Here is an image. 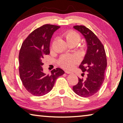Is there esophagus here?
Returning <instances> with one entry per match:
<instances>
[{
    "label": "esophagus",
    "mask_w": 123,
    "mask_h": 123,
    "mask_svg": "<svg viewBox=\"0 0 123 123\" xmlns=\"http://www.w3.org/2000/svg\"><path fill=\"white\" fill-rule=\"evenodd\" d=\"M65 73H67V74H71L72 73L71 72L68 71V70H65Z\"/></svg>",
    "instance_id": "esophagus-1"
}]
</instances>
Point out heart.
I'll return each instance as SVG.
<instances>
[{
	"label": "heart",
	"instance_id": "heart-1",
	"mask_svg": "<svg viewBox=\"0 0 123 123\" xmlns=\"http://www.w3.org/2000/svg\"><path fill=\"white\" fill-rule=\"evenodd\" d=\"M64 36L68 43L72 42H77L80 41V36L79 33L73 30H69L64 33ZM78 59L75 55H64L60 57L58 60V64L62 68L70 69L74 65L78 63Z\"/></svg>",
	"mask_w": 123,
	"mask_h": 123
}]
</instances>
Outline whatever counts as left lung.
I'll use <instances>...</instances> for the list:
<instances>
[{"label": "left lung", "instance_id": "obj_1", "mask_svg": "<svg viewBox=\"0 0 123 123\" xmlns=\"http://www.w3.org/2000/svg\"><path fill=\"white\" fill-rule=\"evenodd\" d=\"M73 28L83 35L87 49L79 67L83 73L86 72L87 78L86 80L78 78V83L73 87V90L80 96L90 97L98 91L105 79L107 66L105 50L100 40L86 27L80 25L74 26Z\"/></svg>", "mask_w": 123, "mask_h": 123}]
</instances>
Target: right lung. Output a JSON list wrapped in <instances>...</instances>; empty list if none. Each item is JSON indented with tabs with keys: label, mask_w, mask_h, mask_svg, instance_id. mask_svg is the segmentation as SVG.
<instances>
[{
	"label": "right lung",
	"mask_w": 123,
	"mask_h": 123,
	"mask_svg": "<svg viewBox=\"0 0 123 123\" xmlns=\"http://www.w3.org/2000/svg\"><path fill=\"white\" fill-rule=\"evenodd\" d=\"M60 26L46 24L36 28L22 44L19 53V73L23 85L33 96H41L49 93L56 80L64 73L57 68L50 74L43 73L42 59L50 53V43L54 32Z\"/></svg>",
	"instance_id": "right-lung-1"
}]
</instances>
